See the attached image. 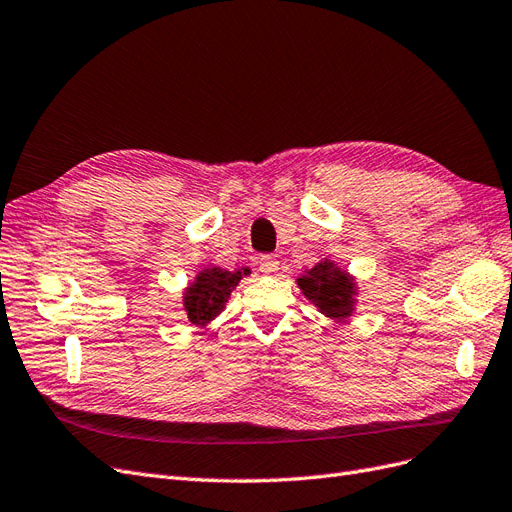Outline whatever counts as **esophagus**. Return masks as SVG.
<instances>
[{"instance_id": "34e87169", "label": "esophagus", "mask_w": 512, "mask_h": 512, "mask_svg": "<svg viewBox=\"0 0 512 512\" xmlns=\"http://www.w3.org/2000/svg\"><path fill=\"white\" fill-rule=\"evenodd\" d=\"M258 269L265 275H273V273H277V269H280V260H277L275 256H260Z\"/></svg>"}]
</instances>
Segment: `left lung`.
<instances>
[{"instance_id": "obj_1", "label": "left lung", "mask_w": 512, "mask_h": 512, "mask_svg": "<svg viewBox=\"0 0 512 512\" xmlns=\"http://www.w3.org/2000/svg\"><path fill=\"white\" fill-rule=\"evenodd\" d=\"M297 286L305 294V299L314 303L318 312L327 318L339 322L352 316L359 290H356L354 277L339 269L335 260L324 258L316 262V267L305 269L299 275Z\"/></svg>"}]
</instances>
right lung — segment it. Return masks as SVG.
I'll return each mask as SVG.
<instances>
[{"instance_id":"1","label":"right lung","mask_w":512,"mask_h":512,"mask_svg":"<svg viewBox=\"0 0 512 512\" xmlns=\"http://www.w3.org/2000/svg\"><path fill=\"white\" fill-rule=\"evenodd\" d=\"M250 273V269L226 271L222 267H205L198 271L194 282L183 292V309L188 320L196 327H207V324L218 318L228 303L230 292L237 288L241 277Z\"/></svg>"}]
</instances>
